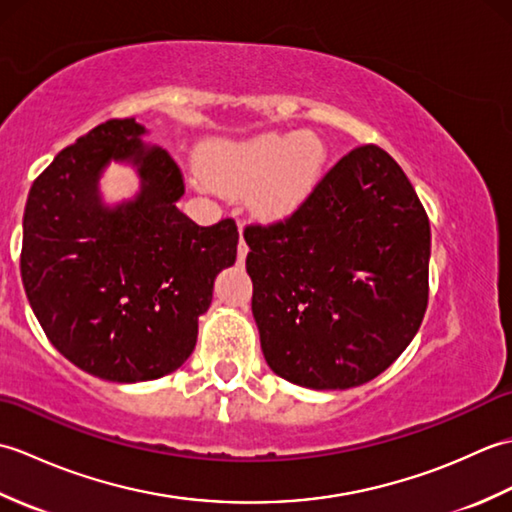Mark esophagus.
Returning <instances> with one entry per match:
<instances>
[{"label": "esophagus", "instance_id": "34e87169", "mask_svg": "<svg viewBox=\"0 0 512 512\" xmlns=\"http://www.w3.org/2000/svg\"><path fill=\"white\" fill-rule=\"evenodd\" d=\"M246 255H248V244H246V239H244V235H242V226H239V244H237V259H239V264L244 262Z\"/></svg>", "mask_w": 512, "mask_h": 512}]
</instances>
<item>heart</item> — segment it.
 <instances>
[{"label":"heart","instance_id":"b5f03b06","mask_svg":"<svg viewBox=\"0 0 512 512\" xmlns=\"http://www.w3.org/2000/svg\"><path fill=\"white\" fill-rule=\"evenodd\" d=\"M325 149L317 138L262 134L242 143H220L209 151L206 176L228 193L255 190V206L284 215L306 200L323 169Z\"/></svg>","mask_w":512,"mask_h":512}]
</instances>
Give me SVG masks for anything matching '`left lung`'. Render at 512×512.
<instances>
[{"mask_svg": "<svg viewBox=\"0 0 512 512\" xmlns=\"http://www.w3.org/2000/svg\"><path fill=\"white\" fill-rule=\"evenodd\" d=\"M253 317L270 369L310 389L376 378L429 301V217L378 145L347 151L295 211L248 224Z\"/></svg>", "mask_w": 512, "mask_h": 512, "instance_id": "1", "label": "left lung"}]
</instances>
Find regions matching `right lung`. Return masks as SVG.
I'll return each instance as SVG.
<instances>
[{"label": "right lung", "mask_w": 512, "mask_h": 512, "mask_svg": "<svg viewBox=\"0 0 512 512\" xmlns=\"http://www.w3.org/2000/svg\"><path fill=\"white\" fill-rule=\"evenodd\" d=\"M147 129L112 118L65 147L35 180L24 213L21 281L50 343L112 383L171 374L191 356L213 279L233 266L237 226H198L176 202L182 171ZM112 159L139 169L141 193L105 210L98 178Z\"/></svg>", "instance_id": "right-lung-1"}]
</instances>
